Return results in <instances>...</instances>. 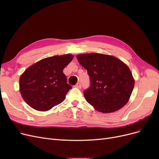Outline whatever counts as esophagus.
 <instances>
[{
	"instance_id": "esophagus-1",
	"label": "esophagus",
	"mask_w": 159,
	"mask_h": 159,
	"mask_svg": "<svg viewBox=\"0 0 159 159\" xmlns=\"http://www.w3.org/2000/svg\"><path fill=\"white\" fill-rule=\"evenodd\" d=\"M75 87L77 88H79V89H81V84L80 83H78L75 85Z\"/></svg>"
}]
</instances>
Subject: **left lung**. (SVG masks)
Returning a JSON list of instances; mask_svg holds the SVG:
<instances>
[{
    "label": "left lung",
    "instance_id": "8db88e82",
    "mask_svg": "<svg viewBox=\"0 0 159 159\" xmlns=\"http://www.w3.org/2000/svg\"><path fill=\"white\" fill-rule=\"evenodd\" d=\"M76 57L90 78V87L84 93L91 105L99 112L108 113L127 103L134 80L127 64L115 56L98 53Z\"/></svg>",
    "mask_w": 159,
    "mask_h": 159
}]
</instances>
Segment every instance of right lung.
<instances>
[{
  "instance_id": "1",
  "label": "right lung",
  "mask_w": 159,
  "mask_h": 159,
  "mask_svg": "<svg viewBox=\"0 0 159 159\" xmlns=\"http://www.w3.org/2000/svg\"><path fill=\"white\" fill-rule=\"evenodd\" d=\"M73 58L70 54L54 56L28 67L19 79V91L25 102L40 111H46L63 102L72 88L67 84L63 70Z\"/></svg>"
}]
</instances>
